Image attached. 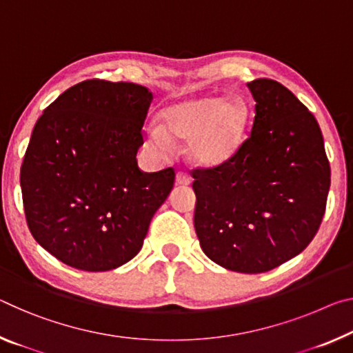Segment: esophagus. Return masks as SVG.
<instances>
[{
  "instance_id": "1",
  "label": "esophagus",
  "mask_w": 353,
  "mask_h": 353,
  "mask_svg": "<svg viewBox=\"0 0 353 353\" xmlns=\"http://www.w3.org/2000/svg\"><path fill=\"white\" fill-rule=\"evenodd\" d=\"M190 182H192V179H190V176L187 174V172L179 171L177 174H176V183H177V185L187 187V185H190Z\"/></svg>"
}]
</instances>
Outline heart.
I'll use <instances>...</instances> for the list:
<instances>
[{"label": "heart", "mask_w": 353, "mask_h": 353, "mask_svg": "<svg viewBox=\"0 0 353 353\" xmlns=\"http://www.w3.org/2000/svg\"><path fill=\"white\" fill-rule=\"evenodd\" d=\"M250 124L251 111L242 97L187 99L161 111L160 130L150 128L148 144L155 152L165 154L170 141H190L194 161L220 166L242 150Z\"/></svg>", "instance_id": "1"}]
</instances>
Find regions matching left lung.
<instances>
[{
    "mask_svg": "<svg viewBox=\"0 0 353 353\" xmlns=\"http://www.w3.org/2000/svg\"><path fill=\"white\" fill-rule=\"evenodd\" d=\"M250 137L231 161L194 168V229L218 265L262 273L301 253L327 207L330 163L316 117L270 78L247 83Z\"/></svg>",
    "mask_w": 353,
    "mask_h": 353,
    "instance_id": "8db88e82",
    "label": "left lung"
}]
</instances>
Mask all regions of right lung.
Masks as SVG:
<instances>
[{"label":"right lung","instance_id":"obj_1","mask_svg":"<svg viewBox=\"0 0 353 353\" xmlns=\"http://www.w3.org/2000/svg\"><path fill=\"white\" fill-rule=\"evenodd\" d=\"M152 99L135 83L92 78L37 119L20 170L25 218L64 264L106 272L141 250L176 179L172 168L144 172L137 163Z\"/></svg>","mask_w":353,"mask_h":353}]
</instances>
